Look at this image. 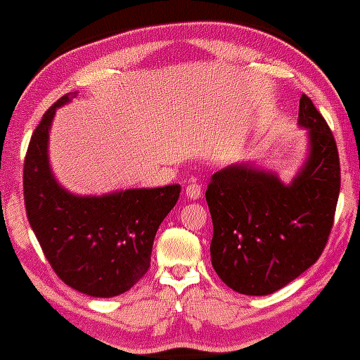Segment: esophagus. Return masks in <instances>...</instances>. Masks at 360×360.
<instances>
[{"instance_id": "34e87169", "label": "esophagus", "mask_w": 360, "mask_h": 360, "mask_svg": "<svg viewBox=\"0 0 360 360\" xmlns=\"http://www.w3.org/2000/svg\"><path fill=\"white\" fill-rule=\"evenodd\" d=\"M186 194H188V198H191V200H200L201 196H203V191H201V186L196 183V181H191L188 186H186Z\"/></svg>"}]
</instances>
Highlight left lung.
Here are the masks:
<instances>
[{
	"label": "left lung",
	"instance_id": "8db88e82",
	"mask_svg": "<svg viewBox=\"0 0 360 360\" xmlns=\"http://www.w3.org/2000/svg\"><path fill=\"white\" fill-rule=\"evenodd\" d=\"M300 125L309 154L291 184L250 164L214 172L206 189L213 220V269L240 295L278 291L316 262L328 242L340 193V160L332 130L307 94Z\"/></svg>",
	"mask_w": 360,
	"mask_h": 360
}]
</instances>
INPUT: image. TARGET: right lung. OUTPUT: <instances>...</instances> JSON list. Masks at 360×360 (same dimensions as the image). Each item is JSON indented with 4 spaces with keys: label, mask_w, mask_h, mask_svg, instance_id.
I'll list each match as a JSON object with an SVG mask.
<instances>
[{
    "label": "right lung",
    "mask_w": 360,
    "mask_h": 360,
    "mask_svg": "<svg viewBox=\"0 0 360 360\" xmlns=\"http://www.w3.org/2000/svg\"><path fill=\"white\" fill-rule=\"evenodd\" d=\"M74 96L53 103L32 135L23 166L25 208L56 274L76 291L111 298L146 276L157 229L179 200L181 186L105 196L65 191L49 166V130L56 110Z\"/></svg>",
    "instance_id": "obj_1"
}]
</instances>
